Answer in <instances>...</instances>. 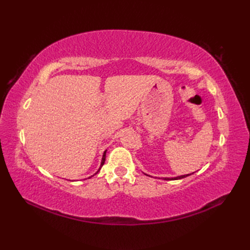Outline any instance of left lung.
Here are the masks:
<instances>
[{"label": "left lung", "instance_id": "left-lung-1", "mask_svg": "<svg viewBox=\"0 0 250 250\" xmlns=\"http://www.w3.org/2000/svg\"><path fill=\"white\" fill-rule=\"evenodd\" d=\"M190 175H191V174H186V175H180V176H176V177H164V180H177V179L185 178V177L190 176Z\"/></svg>", "mask_w": 250, "mask_h": 250}]
</instances>
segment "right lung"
Returning <instances> with one entry per match:
<instances>
[{"label":"right lung","mask_w":250,"mask_h":250,"mask_svg":"<svg viewBox=\"0 0 250 250\" xmlns=\"http://www.w3.org/2000/svg\"><path fill=\"white\" fill-rule=\"evenodd\" d=\"M106 151H107V150H105V151H104V152H103V155H102V161H101V165H100V168H99V169H98V171H97V172H96V173L94 174V175H96V174H97L98 172H99V171L101 170V168H102V166L104 165V163H105V157H106ZM94 175H92V176H94ZM92 176H89L88 178H90V177H92Z\"/></svg>","instance_id":"1"}]
</instances>
